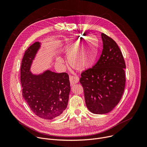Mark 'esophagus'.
<instances>
[{
  "mask_svg": "<svg viewBox=\"0 0 147 147\" xmlns=\"http://www.w3.org/2000/svg\"><path fill=\"white\" fill-rule=\"evenodd\" d=\"M69 80L71 86H73L74 84H76L79 81V77L77 76H70Z\"/></svg>",
  "mask_w": 147,
  "mask_h": 147,
  "instance_id": "1",
  "label": "esophagus"
}]
</instances>
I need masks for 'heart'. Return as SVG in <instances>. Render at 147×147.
I'll return each instance as SVG.
<instances>
[{"instance_id": "b5f03b06", "label": "heart", "mask_w": 147, "mask_h": 147, "mask_svg": "<svg viewBox=\"0 0 147 147\" xmlns=\"http://www.w3.org/2000/svg\"><path fill=\"white\" fill-rule=\"evenodd\" d=\"M80 42L73 45L68 52L69 61L71 66L78 69L84 70L94 65L98 56V43L95 38H90L85 41L80 48ZM58 61H61L59 58Z\"/></svg>"}]
</instances>
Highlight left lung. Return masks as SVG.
Masks as SVG:
<instances>
[{
  "label": "left lung",
  "instance_id": "obj_1",
  "mask_svg": "<svg viewBox=\"0 0 147 147\" xmlns=\"http://www.w3.org/2000/svg\"><path fill=\"white\" fill-rule=\"evenodd\" d=\"M103 50L99 59L92 67L81 74L80 82L90 112L105 114L111 112L120 102L124 92L125 64L116 42L101 33Z\"/></svg>",
  "mask_w": 147,
  "mask_h": 147
}]
</instances>
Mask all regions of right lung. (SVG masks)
Here are the masks:
<instances>
[{"instance_id":"right-lung-1","label":"right lung","mask_w":147,"mask_h":147,"mask_svg":"<svg viewBox=\"0 0 147 147\" xmlns=\"http://www.w3.org/2000/svg\"><path fill=\"white\" fill-rule=\"evenodd\" d=\"M40 47L36 42L25 52L20 69L23 97L37 116L52 120L61 116L66 109L70 91L69 77L66 73L47 70L33 75L30 71L32 60Z\"/></svg>"}]
</instances>
